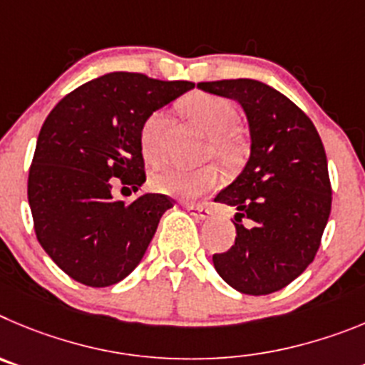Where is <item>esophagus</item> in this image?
<instances>
[{
	"label": "esophagus",
	"mask_w": 365,
	"mask_h": 365,
	"mask_svg": "<svg viewBox=\"0 0 365 365\" xmlns=\"http://www.w3.org/2000/svg\"><path fill=\"white\" fill-rule=\"evenodd\" d=\"M182 207L185 209V211H189L190 215L195 216L196 220H200V222H203V220L209 218V209H205L203 205H192V203H182Z\"/></svg>",
	"instance_id": "1"
}]
</instances>
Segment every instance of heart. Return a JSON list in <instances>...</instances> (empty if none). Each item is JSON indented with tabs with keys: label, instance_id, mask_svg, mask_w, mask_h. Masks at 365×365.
I'll return each instance as SVG.
<instances>
[{
	"label": "heart",
	"instance_id": "1",
	"mask_svg": "<svg viewBox=\"0 0 365 365\" xmlns=\"http://www.w3.org/2000/svg\"><path fill=\"white\" fill-rule=\"evenodd\" d=\"M180 113L209 138V154L216 162L225 167H232L244 156V140L236 133V110L227 100L212 94L195 93L180 101ZM165 127V114L162 110L150 114L143 121L140 130V145L149 162L158 160L160 136ZM220 182L218 170L215 167H202L196 170H187L176 165H162L153 170L150 187L160 195L183 196L195 198L207 190L215 189Z\"/></svg>",
	"mask_w": 365,
	"mask_h": 365
}]
</instances>
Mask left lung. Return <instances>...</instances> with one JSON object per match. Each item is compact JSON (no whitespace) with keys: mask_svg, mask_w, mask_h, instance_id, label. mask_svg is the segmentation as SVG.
I'll return each mask as SVG.
<instances>
[{"mask_svg":"<svg viewBox=\"0 0 365 365\" xmlns=\"http://www.w3.org/2000/svg\"><path fill=\"white\" fill-rule=\"evenodd\" d=\"M198 88L238 101L251 138L247 163L215 198L236 209V240L212 264L240 293L271 294L300 277L320 247L331 212L326 150L313 121L277 88L249 78Z\"/></svg>","mask_w":365,"mask_h":365,"instance_id":"left-lung-1","label":"left lung"}]
</instances>
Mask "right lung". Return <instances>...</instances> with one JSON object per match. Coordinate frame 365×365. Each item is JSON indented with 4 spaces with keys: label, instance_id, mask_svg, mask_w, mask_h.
Listing matches in <instances>:
<instances>
[{
    "label": "right lung",
    "instance_id": "obj_1",
    "mask_svg": "<svg viewBox=\"0 0 365 365\" xmlns=\"http://www.w3.org/2000/svg\"><path fill=\"white\" fill-rule=\"evenodd\" d=\"M192 87L110 72L72 91L47 116L29 173V205L39 244L72 280L107 287L142 262L173 202L150 192L133 203L114 200L110 180L143 185V121Z\"/></svg>",
    "mask_w": 365,
    "mask_h": 365
}]
</instances>
